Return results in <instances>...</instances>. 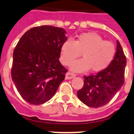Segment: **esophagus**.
<instances>
[{
	"label": "esophagus",
	"mask_w": 134,
	"mask_h": 134,
	"mask_svg": "<svg viewBox=\"0 0 134 134\" xmlns=\"http://www.w3.org/2000/svg\"><path fill=\"white\" fill-rule=\"evenodd\" d=\"M76 75L75 74H73V73H71V72H68L66 74L65 79H67V80H68V79H71V78L76 77Z\"/></svg>",
	"instance_id": "esophagus-1"
}]
</instances>
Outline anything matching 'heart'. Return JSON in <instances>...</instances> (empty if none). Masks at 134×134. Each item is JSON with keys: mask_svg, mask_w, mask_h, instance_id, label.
Wrapping results in <instances>:
<instances>
[{"mask_svg": "<svg viewBox=\"0 0 134 134\" xmlns=\"http://www.w3.org/2000/svg\"><path fill=\"white\" fill-rule=\"evenodd\" d=\"M82 53L83 59L74 62L71 69L82 71L90 68L98 72L108 67L116 56V49L112 42L105 41L96 33L81 34L72 41L67 39L63 43L60 53V60L65 66H69Z\"/></svg>", "mask_w": 134, "mask_h": 134, "instance_id": "1", "label": "heart"}]
</instances>
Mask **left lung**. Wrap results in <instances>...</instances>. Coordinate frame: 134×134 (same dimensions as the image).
<instances>
[{
	"mask_svg": "<svg viewBox=\"0 0 134 134\" xmlns=\"http://www.w3.org/2000/svg\"><path fill=\"white\" fill-rule=\"evenodd\" d=\"M126 63V56L117 41L116 56L110 65L96 74L84 76V85L77 92L79 100L93 108L107 104L123 85Z\"/></svg>",
	"mask_w": 134,
	"mask_h": 134,
	"instance_id": "8db88e82",
	"label": "left lung"
}]
</instances>
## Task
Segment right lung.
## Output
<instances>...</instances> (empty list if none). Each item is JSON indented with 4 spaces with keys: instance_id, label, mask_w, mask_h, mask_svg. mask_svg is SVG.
<instances>
[{
    "instance_id": "add662e5",
    "label": "right lung",
    "mask_w": 134,
    "mask_h": 134,
    "mask_svg": "<svg viewBox=\"0 0 134 134\" xmlns=\"http://www.w3.org/2000/svg\"><path fill=\"white\" fill-rule=\"evenodd\" d=\"M65 34L63 28L35 27L24 34L14 49L12 78L22 98L31 105L49 100L65 79L67 69L59 58Z\"/></svg>"
}]
</instances>
